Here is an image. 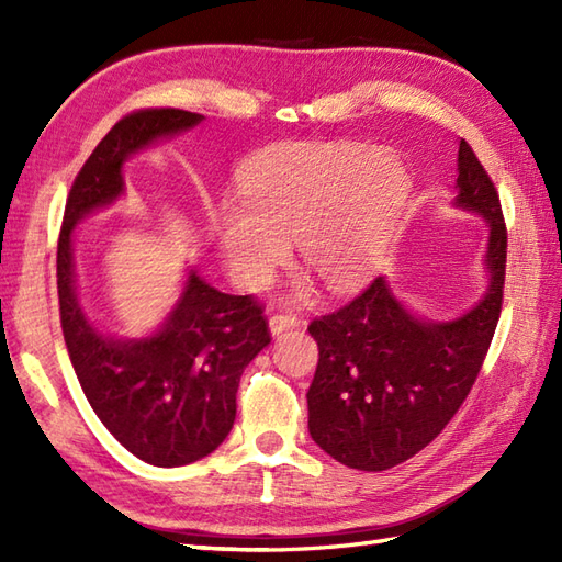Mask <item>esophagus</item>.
I'll return each instance as SVG.
<instances>
[{
  "mask_svg": "<svg viewBox=\"0 0 562 562\" xmlns=\"http://www.w3.org/2000/svg\"><path fill=\"white\" fill-rule=\"evenodd\" d=\"M294 326H300V318L292 316V314H272L268 318V328H270L272 336H280L282 330H290Z\"/></svg>",
  "mask_w": 562,
  "mask_h": 562,
  "instance_id": "esophagus-1",
  "label": "esophagus"
}]
</instances>
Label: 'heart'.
<instances>
[{"label": "heart", "mask_w": 562, "mask_h": 562, "mask_svg": "<svg viewBox=\"0 0 562 562\" xmlns=\"http://www.w3.org/2000/svg\"><path fill=\"white\" fill-rule=\"evenodd\" d=\"M408 190L401 161L360 145L272 149L244 169L238 202L214 210V244L250 292L288 260L290 238L328 292H350L386 260Z\"/></svg>", "instance_id": "b5f03b06"}]
</instances>
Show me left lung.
<instances>
[{
  "label": "left lung",
  "mask_w": 562,
  "mask_h": 562,
  "mask_svg": "<svg viewBox=\"0 0 562 562\" xmlns=\"http://www.w3.org/2000/svg\"><path fill=\"white\" fill-rule=\"evenodd\" d=\"M457 198L487 226L485 290L469 312L432 321L411 312L386 278L316 318L318 367L306 393L308 435L357 471H386L425 449L459 411L481 372L503 306L507 232L497 190L459 139Z\"/></svg>",
  "instance_id": "8db88e82"
}]
</instances>
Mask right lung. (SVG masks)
Instances as JSON below:
<instances>
[{"label": "right lung", "instance_id": "obj_1", "mask_svg": "<svg viewBox=\"0 0 562 562\" xmlns=\"http://www.w3.org/2000/svg\"><path fill=\"white\" fill-rule=\"evenodd\" d=\"M202 121L200 113L151 109L115 123L75 178L57 244L59 318L83 396L130 453L161 469L207 457L232 432L238 381L270 342L266 318L250 296L214 290L188 268L159 328L111 336L79 300L75 236L81 220L125 195L130 157Z\"/></svg>", "mask_w": 562, "mask_h": 562}]
</instances>
